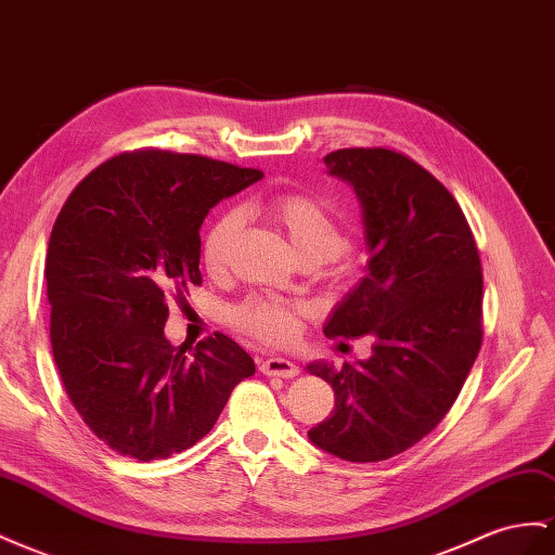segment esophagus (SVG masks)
<instances>
[{"mask_svg": "<svg viewBox=\"0 0 555 555\" xmlns=\"http://www.w3.org/2000/svg\"><path fill=\"white\" fill-rule=\"evenodd\" d=\"M259 371L263 376H278V378H294L298 376V366L289 359H282V357H268L259 364Z\"/></svg>", "mask_w": 555, "mask_h": 555, "instance_id": "34e87169", "label": "esophagus"}]
</instances>
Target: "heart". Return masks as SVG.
I'll return each instance as SVG.
<instances>
[{
	"instance_id": "heart-1",
	"label": "heart",
	"mask_w": 555,
	"mask_h": 555,
	"mask_svg": "<svg viewBox=\"0 0 555 555\" xmlns=\"http://www.w3.org/2000/svg\"><path fill=\"white\" fill-rule=\"evenodd\" d=\"M266 217L287 235L289 245L301 259L314 261H338L343 231L334 215V209L324 201L308 196V193H284L263 207ZM241 229V215L231 212L219 215L203 237V261L209 271H221L227 266L233 237ZM298 306L275 301V298H249L233 312L235 324L245 328L251 336L266 343H284L296 332Z\"/></svg>"
}]
</instances>
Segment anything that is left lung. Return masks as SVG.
I'll use <instances>...</instances> for the list:
<instances>
[{
    "label": "left lung",
    "mask_w": 555,
    "mask_h": 555,
    "mask_svg": "<svg viewBox=\"0 0 555 555\" xmlns=\"http://www.w3.org/2000/svg\"><path fill=\"white\" fill-rule=\"evenodd\" d=\"M328 175L362 205L366 275L324 322L328 338L371 336V357L308 371L334 389L308 439L348 462H380L425 439L451 411L481 348V259L448 189L389 149H338Z\"/></svg>",
    "instance_id": "obj_1"
}]
</instances>
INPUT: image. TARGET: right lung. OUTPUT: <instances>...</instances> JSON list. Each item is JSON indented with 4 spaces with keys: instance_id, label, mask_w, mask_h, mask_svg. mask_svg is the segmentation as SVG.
Listing matches in <instances>:
<instances>
[{
    "instance_id": "add662e5",
    "label": "right lung",
    "mask_w": 555,
    "mask_h": 555,
    "mask_svg": "<svg viewBox=\"0 0 555 555\" xmlns=\"http://www.w3.org/2000/svg\"><path fill=\"white\" fill-rule=\"evenodd\" d=\"M261 177L149 149L102 163L60 209L47 251L53 359L74 409L112 451L140 462L186 451L257 371L229 336L186 354L163 328L168 296L203 282V219Z\"/></svg>"
}]
</instances>
